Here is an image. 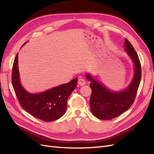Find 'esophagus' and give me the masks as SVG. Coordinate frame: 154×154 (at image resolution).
Masks as SVG:
<instances>
[{
    "label": "esophagus",
    "instance_id": "1",
    "mask_svg": "<svg viewBox=\"0 0 154 154\" xmlns=\"http://www.w3.org/2000/svg\"><path fill=\"white\" fill-rule=\"evenodd\" d=\"M78 84H79L80 86H83V85H84V84H86L85 79H84V78H79V81H78Z\"/></svg>",
    "mask_w": 154,
    "mask_h": 154
}]
</instances>
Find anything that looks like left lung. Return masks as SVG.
Here are the masks:
<instances>
[{
  "instance_id": "8db88e82",
  "label": "left lung",
  "mask_w": 154,
  "mask_h": 154,
  "mask_svg": "<svg viewBox=\"0 0 154 154\" xmlns=\"http://www.w3.org/2000/svg\"><path fill=\"white\" fill-rule=\"evenodd\" d=\"M125 51L134 64V76L125 90L112 92L96 81L89 74L87 78L91 84V95L90 109L93 115L100 120H111L127 111L134 102L141 79V66L140 59L132 44L127 39L125 41Z\"/></svg>"
}]
</instances>
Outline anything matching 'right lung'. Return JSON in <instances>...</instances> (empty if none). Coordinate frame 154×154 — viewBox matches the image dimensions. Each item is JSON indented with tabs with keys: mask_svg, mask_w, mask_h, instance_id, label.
Returning <instances> with one entry per match:
<instances>
[{
	"mask_svg": "<svg viewBox=\"0 0 154 154\" xmlns=\"http://www.w3.org/2000/svg\"><path fill=\"white\" fill-rule=\"evenodd\" d=\"M11 80L20 105L23 109L39 120L52 122L60 118L65 112L67 100L76 88L78 79L39 94L29 93L22 88L20 81L17 54L13 64Z\"/></svg>",
	"mask_w": 154,
	"mask_h": 154,
	"instance_id": "1",
	"label": "right lung"
}]
</instances>
